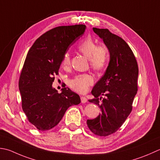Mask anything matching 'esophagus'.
Listing matches in <instances>:
<instances>
[{
    "instance_id": "obj_1",
    "label": "esophagus",
    "mask_w": 160,
    "mask_h": 160,
    "mask_svg": "<svg viewBox=\"0 0 160 160\" xmlns=\"http://www.w3.org/2000/svg\"><path fill=\"white\" fill-rule=\"evenodd\" d=\"M80 99H81V102L82 103H85L87 102V99L84 96H81Z\"/></svg>"
}]
</instances>
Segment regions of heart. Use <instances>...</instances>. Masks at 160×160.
Returning a JSON list of instances; mask_svg holds the SVG:
<instances>
[{
	"label": "heart",
	"instance_id": "b5f03b06",
	"mask_svg": "<svg viewBox=\"0 0 160 160\" xmlns=\"http://www.w3.org/2000/svg\"><path fill=\"white\" fill-rule=\"evenodd\" d=\"M78 49L82 54L89 59V64L93 70L101 71L107 67L109 61V51L104 44L97 45L93 39L90 37L84 39L79 43ZM71 58L68 52H66L62 61V66L67 68L70 64ZM93 82L92 76L89 74L83 73L75 76L68 80V84L71 88L79 93H85Z\"/></svg>",
	"mask_w": 160,
	"mask_h": 160
}]
</instances>
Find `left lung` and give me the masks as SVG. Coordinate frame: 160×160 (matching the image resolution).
<instances>
[{
    "mask_svg": "<svg viewBox=\"0 0 160 160\" xmlns=\"http://www.w3.org/2000/svg\"><path fill=\"white\" fill-rule=\"evenodd\" d=\"M93 30L108 47L110 61L92 91L94 98L89 101L99 106L101 114L87 120V124L96 135L107 137L117 132L132 112L138 90L139 68L132 51L121 37L108 29L93 28Z\"/></svg>",
    "mask_w": 160,
    "mask_h": 160,
    "instance_id": "left-lung-1",
    "label": "left lung"
}]
</instances>
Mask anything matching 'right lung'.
<instances>
[{
    "mask_svg": "<svg viewBox=\"0 0 160 160\" xmlns=\"http://www.w3.org/2000/svg\"><path fill=\"white\" fill-rule=\"evenodd\" d=\"M85 29L82 24L52 28L40 36L28 52L18 88L23 111L37 129H52L70 106L80 102L79 95L70 89L64 87L59 93L52 84L64 55Z\"/></svg>",
    "mask_w": 160,
    "mask_h": 160,
    "instance_id": "right-lung-1",
    "label": "right lung"
}]
</instances>
